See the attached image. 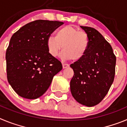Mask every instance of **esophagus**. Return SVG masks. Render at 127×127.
<instances>
[{"label": "esophagus", "mask_w": 127, "mask_h": 127, "mask_svg": "<svg viewBox=\"0 0 127 127\" xmlns=\"http://www.w3.org/2000/svg\"><path fill=\"white\" fill-rule=\"evenodd\" d=\"M69 67V65L68 64H62V67L63 69H66L67 67Z\"/></svg>", "instance_id": "34e87169"}]
</instances>
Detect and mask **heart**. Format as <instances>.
I'll list each match as a JSON object with an SVG mask.
<instances>
[{
	"instance_id": "1",
	"label": "heart",
	"mask_w": 127,
	"mask_h": 127,
	"mask_svg": "<svg viewBox=\"0 0 127 127\" xmlns=\"http://www.w3.org/2000/svg\"><path fill=\"white\" fill-rule=\"evenodd\" d=\"M48 53L53 58L58 55L62 48L60 57L64 60L72 59L78 61L83 58L90 46L88 34L71 25H66L58 29L55 37L50 36L46 40Z\"/></svg>"
}]
</instances>
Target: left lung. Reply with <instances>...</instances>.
I'll use <instances>...</instances> for the list:
<instances>
[{"instance_id": "obj_1", "label": "left lung", "mask_w": 127, "mask_h": 127, "mask_svg": "<svg viewBox=\"0 0 127 127\" xmlns=\"http://www.w3.org/2000/svg\"><path fill=\"white\" fill-rule=\"evenodd\" d=\"M81 28L89 37L90 46L83 58L70 65L74 70L70 92L77 102L92 107L102 101L113 84L116 59L101 33L94 28Z\"/></svg>"}]
</instances>
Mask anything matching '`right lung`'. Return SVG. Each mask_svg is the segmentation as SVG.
I'll list each match as a JSON object with an SVG mask.
<instances>
[{"label": "right lung", "mask_w": 127, "mask_h": 127, "mask_svg": "<svg viewBox=\"0 0 127 127\" xmlns=\"http://www.w3.org/2000/svg\"><path fill=\"white\" fill-rule=\"evenodd\" d=\"M39 20L26 24L12 35L5 53L9 83L20 97L35 99L50 87L62 64L50 55L46 40L63 24Z\"/></svg>", "instance_id": "1"}]
</instances>
